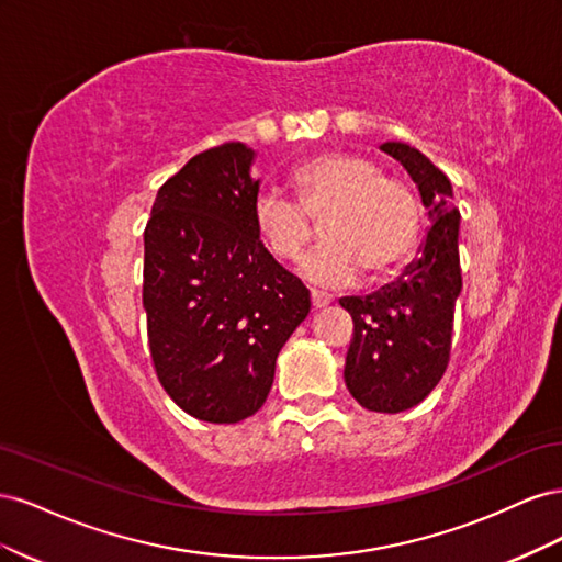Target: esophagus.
<instances>
[{
  "instance_id": "obj_1",
  "label": "esophagus",
  "mask_w": 562,
  "mask_h": 562,
  "mask_svg": "<svg viewBox=\"0 0 562 562\" xmlns=\"http://www.w3.org/2000/svg\"><path fill=\"white\" fill-rule=\"evenodd\" d=\"M330 302H333V297H330L328 293H323V291H312V304H314V310L328 307Z\"/></svg>"
}]
</instances>
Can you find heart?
<instances>
[{"instance_id":"1","label":"heart","mask_w":562,"mask_h":562,"mask_svg":"<svg viewBox=\"0 0 562 562\" xmlns=\"http://www.w3.org/2000/svg\"><path fill=\"white\" fill-rule=\"evenodd\" d=\"M297 201L262 190L252 201V225L277 260H297L323 223V241L302 262L314 283L339 285L359 269L380 279L411 255L419 209L405 180L382 176V166L353 151H326L293 171Z\"/></svg>"}]
</instances>
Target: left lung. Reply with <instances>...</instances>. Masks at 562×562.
Segmentation results:
<instances>
[{
	"instance_id": "left-lung-1",
	"label": "left lung",
	"mask_w": 562,
	"mask_h": 562,
	"mask_svg": "<svg viewBox=\"0 0 562 562\" xmlns=\"http://www.w3.org/2000/svg\"><path fill=\"white\" fill-rule=\"evenodd\" d=\"M403 164L417 184L429 229L417 258L403 274L370 295L342 297L353 318L345 382L372 413H403L422 403L450 361L454 302L462 293L459 211L452 184L419 149L405 143L380 145Z\"/></svg>"
}]
</instances>
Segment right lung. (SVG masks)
Returning <instances> with one entry per match:
<instances>
[{
	"mask_svg": "<svg viewBox=\"0 0 562 562\" xmlns=\"http://www.w3.org/2000/svg\"><path fill=\"white\" fill-rule=\"evenodd\" d=\"M252 161L244 143L201 151L161 184L145 227L143 307L157 378L187 415L213 424L260 411L277 356L312 307L255 232Z\"/></svg>",
	"mask_w": 562,
	"mask_h": 562,
	"instance_id": "add662e5",
	"label": "right lung"
}]
</instances>
